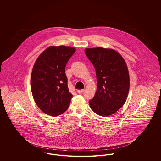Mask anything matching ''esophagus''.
I'll list each match as a JSON object with an SVG mask.
<instances>
[{
	"label": "esophagus",
	"mask_w": 161,
	"mask_h": 161,
	"mask_svg": "<svg viewBox=\"0 0 161 161\" xmlns=\"http://www.w3.org/2000/svg\"><path fill=\"white\" fill-rule=\"evenodd\" d=\"M84 89H81V90H78L77 92H78V93H82L84 92Z\"/></svg>",
	"instance_id": "esophagus-1"
}]
</instances>
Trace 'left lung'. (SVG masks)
Masks as SVG:
<instances>
[{"mask_svg": "<svg viewBox=\"0 0 161 161\" xmlns=\"http://www.w3.org/2000/svg\"><path fill=\"white\" fill-rule=\"evenodd\" d=\"M84 51L95 68L97 80L90 107L101 116L112 115L123 107L128 96L130 77L127 64L113 49L97 47L86 48Z\"/></svg>", "mask_w": 161, "mask_h": 161, "instance_id": "8db88e82", "label": "left lung"}]
</instances>
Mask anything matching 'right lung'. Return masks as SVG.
I'll list each match as a JSON object with an SVG mask.
<instances>
[{"label": "right lung", "instance_id": "obj_1", "mask_svg": "<svg viewBox=\"0 0 161 161\" xmlns=\"http://www.w3.org/2000/svg\"><path fill=\"white\" fill-rule=\"evenodd\" d=\"M75 51L70 46H49L34 64L31 92L37 106L47 115H60L69 106L72 95L69 91L65 67Z\"/></svg>", "mask_w": 161, "mask_h": 161}]
</instances>
